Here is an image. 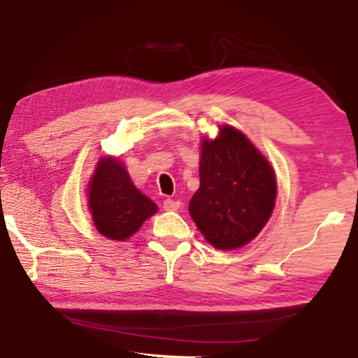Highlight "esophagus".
Returning a JSON list of instances; mask_svg holds the SVG:
<instances>
[{"mask_svg": "<svg viewBox=\"0 0 358 358\" xmlns=\"http://www.w3.org/2000/svg\"><path fill=\"white\" fill-rule=\"evenodd\" d=\"M180 208V201H174V200H165L163 201V209L165 210H178Z\"/></svg>", "mask_w": 358, "mask_h": 358, "instance_id": "esophagus-1", "label": "esophagus"}]
</instances>
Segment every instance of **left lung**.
I'll return each instance as SVG.
<instances>
[{"label": "left lung", "instance_id": "1", "mask_svg": "<svg viewBox=\"0 0 358 358\" xmlns=\"http://www.w3.org/2000/svg\"><path fill=\"white\" fill-rule=\"evenodd\" d=\"M200 189L190 217L215 249L234 250L259 236L276 204L271 163L241 130L220 125L214 139H201Z\"/></svg>", "mask_w": 358, "mask_h": 358}]
</instances>
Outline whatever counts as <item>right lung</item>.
Listing matches in <instances>:
<instances>
[{"label": "right lung", "mask_w": 358, "mask_h": 358, "mask_svg": "<svg viewBox=\"0 0 358 358\" xmlns=\"http://www.w3.org/2000/svg\"><path fill=\"white\" fill-rule=\"evenodd\" d=\"M87 206L96 230L110 241L124 243L154 215L157 204L134 187L117 157H101L87 184Z\"/></svg>", "instance_id": "obj_1"}]
</instances>
